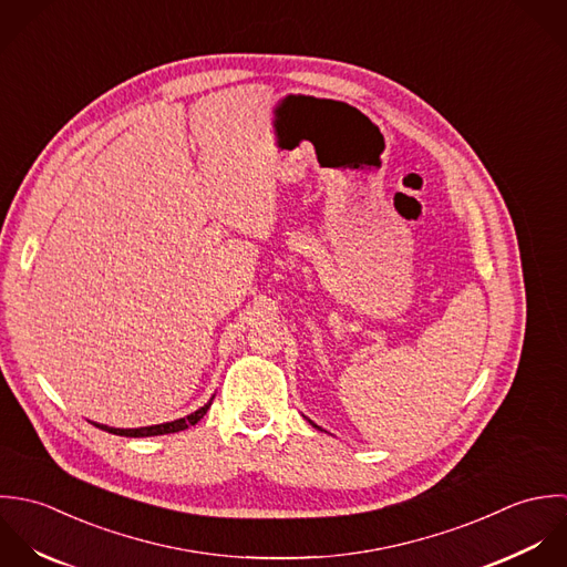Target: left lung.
Masks as SVG:
<instances>
[{
	"label": "left lung",
	"mask_w": 567,
	"mask_h": 567,
	"mask_svg": "<svg viewBox=\"0 0 567 567\" xmlns=\"http://www.w3.org/2000/svg\"><path fill=\"white\" fill-rule=\"evenodd\" d=\"M309 423H311V425H313V427H318V425H316V423H313V421H309ZM318 430H322V427H318Z\"/></svg>",
	"instance_id": "obj_1"
}]
</instances>
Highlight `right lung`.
Here are the masks:
<instances>
[{"label":"right lung","mask_w":567,"mask_h":567,"mask_svg":"<svg viewBox=\"0 0 567 567\" xmlns=\"http://www.w3.org/2000/svg\"><path fill=\"white\" fill-rule=\"evenodd\" d=\"M213 399H215V396H213ZM213 399H210L204 408H199L197 412H193V414H188V416H184V419L171 421V423H159V425H148V427H135V430H117V427L101 425V423H94V421H92V425H96V427H99V430H103V432H110V434H115V436H126V439H144V436H164V434H175V432H184V430H188L190 425H197V423L206 416V412L210 410Z\"/></svg>","instance_id":"1"}]
</instances>
